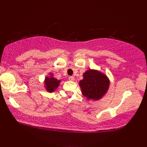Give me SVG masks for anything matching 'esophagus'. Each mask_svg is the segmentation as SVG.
Masks as SVG:
<instances>
[{
	"label": "esophagus",
	"instance_id": "1",
	"mask_svg": "<svg viewBox=\"0 0 147 147\" xmlns=\"http://www.w3.org/2000/svg\"><path fill=\"white\" fill-rule=\"evenodd\" d=\"M69 80L70 81H74V76H69Z\"/></svg>",
	"mask_w": 147,
	"mask_h": 147
}]
</instances>
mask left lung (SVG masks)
<instances>
[{"label": "left lung", "instance_id": "8db88e82", "mask_svg": "<svg viewBox=\"0 0 147 147\" xmlns=\"http://www.w3.org/2000/svg\"><path fill=\"white\" fill-rule=\"evenodd\" d=\"M80 85L84 96L88 99L97 100L107 91L109 82L105 74L89 69L83 74V80L80 82Z\"/></svg>", "mask_w": 147, "mask_h": 147}]
</instances>
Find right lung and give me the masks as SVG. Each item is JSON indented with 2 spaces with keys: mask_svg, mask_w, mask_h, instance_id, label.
<instances>
[{
  "mask_svg": "<svg viewBox=\"0 0 147 147\" xmlns=\"http://www.w3.org/2000/svg\"><path fill=\"white\" fill-rule=\"evenodd\" d=\"M59 82H60V80H58L52 76L51 78L47 77L45 82L46 90L49 92H54L59 86Z\"/></svg>",
  "mask_w": 147,
  "mask_h": 147,
  "instance_id": "1",
  "label": "right lung"
}]
</instances>
